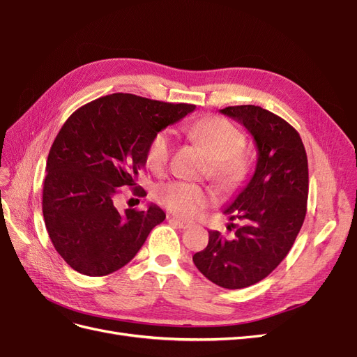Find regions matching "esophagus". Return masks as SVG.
Instances as JSON below:
<instances>
[{
  "label": "esophagus",
  "mask_w": 357,
  "mask_h": 357,
  "mask_svg": "<svg viewBox=\"0 0 357 357\" xmlns=\"http://www.w3.org/2000/svg\"><path fill=\"white\" fill-rule=\"evenodd\" d=\"M169 222H172L176 226H178L180 229H188V228H190V226H192V223H189L186 220H181L178 218H169Z\"/></svg>",
  "instance_id": "1"
}]
</instances>
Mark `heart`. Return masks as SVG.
I'll use <instances>...</instances> for the list:
<instances>
[{
	"instance_id": "b5f03b06",
	"label": "heart",
	"mask_w": 357,
	"mask_h": 357,
	"mask_svg": "<svg viewBox=\"0 0 357 357\" xmlns=\"http://www.w3.org/2000/svg\"><path fill=\"white\" fill-rule=\"evenodd\" d=\"M210 158L211 176L222 189H234L248 171V156L241 150L244 137L238 128L223 117H210L190 129ZM172 155V135L168 129L156 132L146 150V164L156 174H164ZM156 199L169 211L185 219H193L214 202V193L195 183L168 181L156 189Z\"/></svg>"
}]
</instances>
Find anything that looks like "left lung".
Returning a JSON list of instances; mask_svg holds the SVG:
<instances>
[{
    "label": "left lung",
    "instance_id": "obj_1",
    "mask_svg": "<svg viewBox=\"0 0 357 357\" xmlns=\"http://www.w3.org/2000/svg\"><path fill=\"white\" fill-rule=\"evenodd\" d=\"M253 135L257 162L252 178L223 213L232 238L208 232V245L193 264L210 282L243 289L271 274L287 256L304 223L308 198V160L296 129L257 105L220 110Z\"/></svg>",
    "mask_w": 357,
    "mask_h": 357
}]
</instances>
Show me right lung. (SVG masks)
<instances>
[{"mask_svg":"<svg viewBox=\"0 0 357 357\" xmlns=\"http://www.w3.org/2000/svg\"><path fill=\"white\" fill-rule=\"evenodd\" d=\"M195 110L132 93L101 96L75 110L47 156L43 215L50 241L75 271L101 277L125 266L164 222L158 205L119 213L121 188L146 195L135 178L152 137Z\"/></svg>","mask_w":357,"mask_h":357,"instance_id":"obj_1","label":"right lung"}]
</instances>
